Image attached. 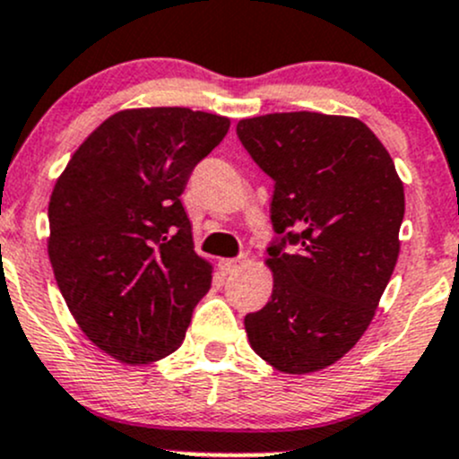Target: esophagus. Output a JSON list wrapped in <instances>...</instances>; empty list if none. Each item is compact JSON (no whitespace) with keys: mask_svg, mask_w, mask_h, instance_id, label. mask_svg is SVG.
<instances>
[{"mask_svg":"<svg viewBox=\"0 0 459 459\" xmlns=\"http://www.w3.org/2000/svg\"><path fill=\"white\" fill-rule=\"evenodd\" d=\"M247 263V255H238V258H225L221 260V269H223V273H234V271H238L243 264Z\"/></svg>","mask_w":459,"mask_h":459,"instance_id":"1","label":"esophagus"}]
</instances>
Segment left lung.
<instances>
[{
    "mask_svg": "<svg viewBox=\"0 0 459 459\" xmlns=\"http://www.w3.org/2000/svg\"><path fill=\"white\" fill-rule=\"evenodd\" d=\"M236 135L273 179V293L245 315L249 343L280 372H317L372 322L401 249L403 184L354 117L269 113L240 120Z\"/></svg>",
    "mask_w": 459,
    "mask_h": 459,
    "instance_id": "8db88e82",
    "label": "left lung"
}]
</instances>
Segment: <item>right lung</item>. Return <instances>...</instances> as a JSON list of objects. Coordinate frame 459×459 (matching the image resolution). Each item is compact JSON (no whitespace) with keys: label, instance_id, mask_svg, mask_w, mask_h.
I'll return each instance as SVG.
<instances>
[{"label":"right lung","instance_id":"1","mask_svg":"<svg viewBox=\"0 0 459 459\" xmlns=\"http://www.w3.org/2000/svg\"><path fill=\"white\" fill-rule=\"evenodd\" d=\"M228 129V117L184 107L120 111L54 186V278L82 333L117 361L175 352L212 287L181 195Z\"/></svg>","mask_w":459,"mask_h":459}]
</instances>
